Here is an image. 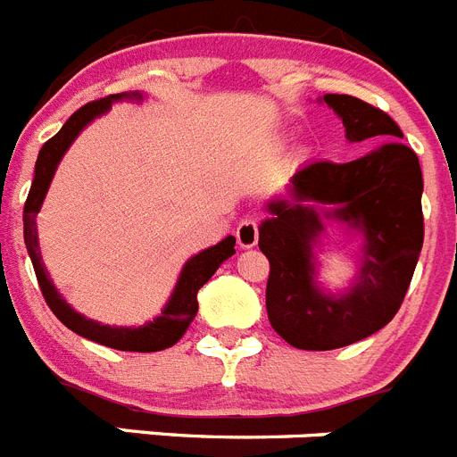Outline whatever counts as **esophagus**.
I'll use <instances>...</instances> for the list:
<instances>
[{
    "label": "esophagus",
    "mask_w": 457,
    "mask_h": 457,
    "mask_svg": "<svg viewBox=\"0 0 457 457\" xmlns=\"http://www.w3.org/2000/svg\"><path fill=\"white\" fill-rule=\"evenodd\" d=\"M236 237H237V245L245 249L253 247L258 242V217H245V220L237 224V231H236Z\"/></svg>",
    "instance_id": "esophagus-1"
}]
</instances>
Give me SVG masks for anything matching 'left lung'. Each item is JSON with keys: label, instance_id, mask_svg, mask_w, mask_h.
I'll use <instances>...</instances> for the list:
<instances>
[{"label": "left lung", "instance_id": "obj_1", "mask_svg": "<svg viewBox=\"0 0 457 457\" xmlns=\"http://www.w3.org/2000/svg\"><path fill=\"white\" fill-rule=\"evenodd\" d=\"M325 103L345 125L350 141L401 139L386 112L327 93ZM423 176L417 153L401 141L353 160H313L293 176L290 201L270 204L258 247L270 261L265 306L274 332L300 350H334L370 337L398 313L423 247ZM309 203L334 204L335 216L365 231V268L343 298L317 290L310 245L320 213Z\"/></svg>", "mask_w": 457, "mask_h": 457}]
</instances>
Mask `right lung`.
Masks as SVG:
<instances>
[{"instance_id":"right-lung-1","label":"right lung","mask_w":457,"mask_h":457,"mask_svg":"<svg viewBox=\"0 0 457 457\" xmlns=\"http://www.w3.org/2000/svg\"><path fill=\"white\" fill-rule=\"evenodd\" d=\"M119 98L120 96H107V98L87 103L63 123L62 130L43 144V148H40L38 153V160H36L34 183H31L29 196L24 201V245H27L31 263H34V272L36 278H38L40 293L46 297L52 313H54L68 329H72V332L79 334V337L88 338V341L107 345V348L130 350V353H157V350L171 348L173 343H179L180 337L185 334V329L192 325V320L196 318V311H199L196 293H199L201 286L217 272V268L224 263L226 258H231L233 253H236V249H233L236 247V237H224V240H221L220 245H215V247L205 249V252L189 258L187 263H185L183 272H180L179 286L173 290L171 300L164 306L162 316L155 318V320L148 322V325L137 327V329L98 325V322L87 320L84 316L75 313V311L66 304V300H62V295L56 293L54 286H52L50 277H47L38 253L36 215H38L43 199H46L56 164H59V160L63 157L66 148L72 144V139L82 132L84 125H87L88 120L96 119V116L103 114V112H107V109L112 107V103Z\"/></svg>"}]
</instances>
